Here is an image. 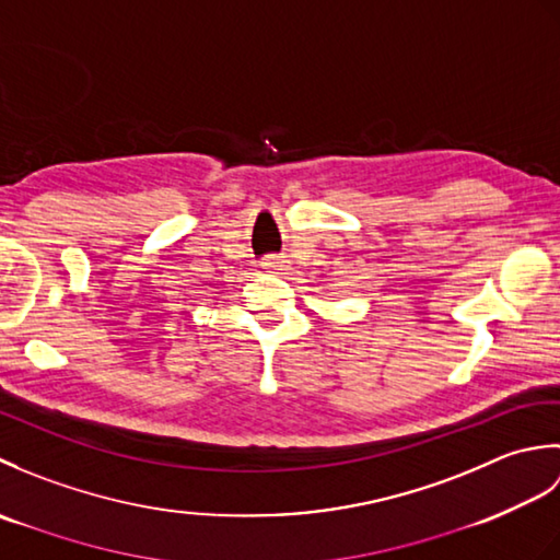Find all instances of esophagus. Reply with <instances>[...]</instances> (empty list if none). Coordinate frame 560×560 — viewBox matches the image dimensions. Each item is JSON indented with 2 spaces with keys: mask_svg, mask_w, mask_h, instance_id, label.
Here are the masks:
<instances>
[{
  "mask_svg": "<svg viewBox=\"0 0 560 560\" xmlns=\"http://www.w3.org/2000/svg\"><path fill=\"white\" fill-rule=\"evenodd\" d=\"M261 269L269 271V273H281L283 269H287V259L283 257H267L265 261H261Z\"/></svg>",
  "mask_w": 560,
  "mask_h": 560,
  "instance_id": "esophagus-1",
  "label": "esophagus"
}]
</instances>
